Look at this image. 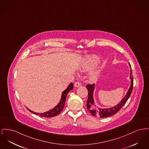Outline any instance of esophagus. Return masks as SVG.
<instances>
[{
    "label": "esophagus",
    "mask_w": 149,
    "mask_h": 149,
    "mask_svg": "<svg viewBox=\"0 0 149 149\" xmlns=\"http://www.w3.org/2000/svg\"><path fill=\"white\" fill-rule=\"evenodd\" d=\"M74 86H75V87H79L80 86H81V83H80V82H79V81H77V82L75 83Z\"/></svg>",
    "instance_id": "34e87169"
}]
</instances>
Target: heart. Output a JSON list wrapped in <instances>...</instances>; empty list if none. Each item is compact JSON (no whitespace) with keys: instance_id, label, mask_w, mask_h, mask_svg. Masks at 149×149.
I'll return each instance as SVG.
<instances>
[{"instance_id":"b5f03b06","label":"heart","mask_w":149,"mask_h":149,"mask_svg":"<svg viewBox=\"0 0 149 149\" xmlns=\"http://www.w3.org/2000/svg\"><path fill=\"white\" fill-rule=\"evenodd\" d=\"M98 62L99 61L96 57H92L88 60L87 61H86L85 62H84L81 66V70L83 71H88L91 70L93 69L95 66H96Z\"/></svg>"}]
</instances>
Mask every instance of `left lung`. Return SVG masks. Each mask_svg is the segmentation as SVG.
Wrapping results in <instances>:
<instances>
[{"instance_id":"8db88e82","label":"left lung","mask_w":149,"mask_h":149,"mask_svg":"<svg viewBox=\"0 0 149 149\" xmlns=\"http://www.w3.org/2000/svg\"><path fill=\"white\" fill-rule=\"evenodd\" d=\"M130 66H131L130 64ZM130 79L131 80V84L128 89L127 93L126 94L125 96L123 98L122 100L120 102L119 104H118L116 106L113 107L109 109H101L100 108H97L96 106L95 105L93 98V91L95 89V84H87L86 88L87 89L88 97L87 101V109L92 114L93 116H100L101 118H106L110 116H112L114 114L117 113L122 107L125 104L126 102L130 98V97L131 95L132 91L133 89V78L132 76V72L131 69V74H130Z\"/></svg>"}]
</instances>
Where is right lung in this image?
Here are the masks:
<instances>
[{"instance_id":"obj_1","label":"right lung","mask_w":149,"mask_h":149,"mask_svg":"<svg viewBox=\"0 0 149 149\" xmlns=\"http://www.w3.org/2000/svg\"><path fill=\"white\" fill-rule=\"evenodd\" d=\"M73 83H70L69 86V87L67 88L62 93L61 98V100L60 101V102L58 103V104L54 108H53L52 110L47 111L45 113H36L35 112H33L31 110H30L29 109H28L30 112H31L32 113L35 114L36 115L40 116L41 117H44V118H51L55 116H57V115L60 114L62 111V110H63L64 106L65 104V101H66V98L67 97V95L68 94V93L70 92L71 90H72L73 89Z\"/></svg>"}]
</instances>
